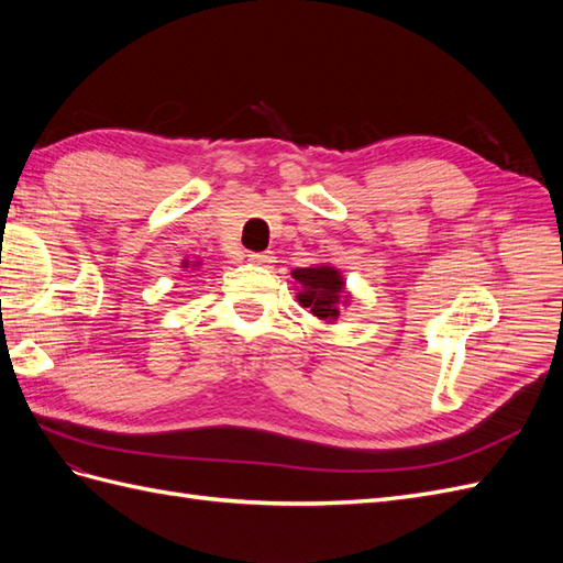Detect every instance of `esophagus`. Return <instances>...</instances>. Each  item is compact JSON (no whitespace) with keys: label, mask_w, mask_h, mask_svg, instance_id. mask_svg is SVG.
<instances>
[{"label":"esophagus","mask_w":563,"mask_h":563,"mask_svg":"<svg viewBox=\"0 0 563 563\" xmlns=\"http://www.w3.org/2000/svg\"><path fill=\"white\" fill-rule=\"evenodd\" d=\"M249 261H251L253 265L269 267L272 263H275V255H272L269 251H265V253H249Z\"/></svg>","instance_id":"34e87169"}]
</instances>
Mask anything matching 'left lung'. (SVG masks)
Wrapping results in <instances>:
<instances>
[{
    "label": "left lung",
    "instance_id": "obj_1",
    "mask_svg": "<svg viewBox=\"0 0 563 563\" xmlns=\"http://www.w3.org/2000/svg\"><path fill=\"white\" fill-rule=\"evenodd\" d=\"M294 279L302 288V291L298 294V300L302 308H310V312L323 321L338 319V314H340L338 302H340V296H343V288H345V282H343V277H340L338 269H333L329 265L298 267V269H294Z\"/></svg>",
    "mask_w": 563,
    "mask_h": 563
}]
</instances>
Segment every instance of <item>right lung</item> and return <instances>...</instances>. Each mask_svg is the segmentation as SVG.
<instances>
[{
  "label": "right lung",
  "mask_w": 563,
  "mask_h": 563,
  "mask_svg": "<svg viewBox=\"0 0 563 563\" xmlns=\"http://www.w3.org/2000/svg\"><path fill=\"white\" fill-rule=\"evenodd\" d=\"M185 267H187V265H185Z\"/></svg>",
  "instance_id": "right-lung-1"
}]
</instances>
